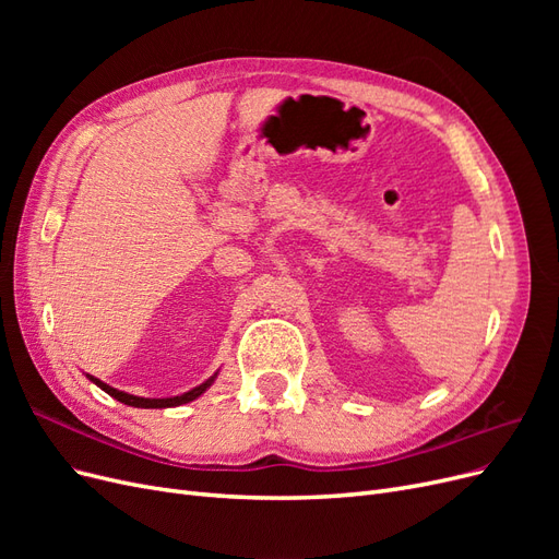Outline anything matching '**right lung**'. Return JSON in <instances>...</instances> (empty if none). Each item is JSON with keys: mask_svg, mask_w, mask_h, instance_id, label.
Returning a JSON list of instances; mask_svg holds the SVG:
<instances>
[{"mask_svg": "<svg viewBox=\"0 0 559 559\" xmlns=\"http://www.w3.org/2000/svg\"><path fill=\"white\" fill-rule=\"evenodd\" d=\"M214 378H216V373H214L210 380H205L202 384L193 386L191 392H183V394H179V396H170V399H144V396H132V394H126V392H118V389L105 384L103 380H97V378L88 376V380L95 382L99 389H103V392H107L109 396H114L116 401H121V403H126V405H134V408H175V405H183V403H189V401L198 399L200 394H205L207 389L212 386Z\"/></svg>", "mask_w": 559, "mask_h": 559, "instance_id": "1", "label": "right lung"}]
</instances>
